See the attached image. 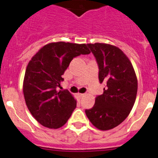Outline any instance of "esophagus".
<instances>
[{"mask_svg":"<svg viewBox=\"0 0 158 158\" xmlns=\"http://www.w3.org/2000/svg\"><path fill=\"white\" fill-rule=\"evenodd\" d=\"M84 95H85V94H83V93H79V94H78V96H79V98H82Z\"/></svg>","mask_w":158,"mask_h":158,"instance_id":"1","label":"esophagus"}]
</instances>
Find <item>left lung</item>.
<instances>
[{
    "label": "left lung",
    "mask_w": 158,
    "mask_h": 158,
    "mask_svg": "<svg viewBox=\"0 0 158 158\" xmlns=\"http://www.w3.org/2000/svg\"><path fill=\"white\" fill-rule=\"evenodd\" d=\"M98 66V79L105 84L103 94L85 114L91 123L102 131L120 125L128 116L136 99L138 79L127 56L115 46L88 44Z\"/></svg>",
    "instance_id": "obj_1"
}]
</instances>
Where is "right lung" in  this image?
<instances>
[{
    "instance_id": "obj_1",
    "label": "right lung",
    "mask_w": 158,
    "mask_h": 158,
    "mask_svg": "<svg viewBox=\"0 0 158 158\" xmlns=\"http://www.w3.org/2000/svg\"><path fill=\"white\" fill-rule=\"evenodd\" d=\"M89 53L85 44L50 43L30 60L23 79V95L30 112L43 126L61 128L70 118L76 100L68 90L57 88L73 59Z\"/></svg>"
}]
</instances>
